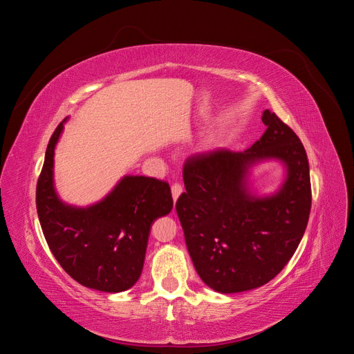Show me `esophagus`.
I'll return each instance as SVG.
<instances>
[{
  "label": "esophagus",
  "mask_w": 354,
  "mask_h": 354,
  "mask_svg": "<svg viewBox=\"0 0 354 354\" xmlns=\"http://www.w3.org/2000/svg\"><path fill=\"white\" fill-rule=\"evenodd\" d=\"M171 194H173V199L176 202L178 199V196L183 194V186L178 185V183H174L173 186H171Z\"/></svg>",
  "instance_id": "esophagus-1"
}]
</instances>
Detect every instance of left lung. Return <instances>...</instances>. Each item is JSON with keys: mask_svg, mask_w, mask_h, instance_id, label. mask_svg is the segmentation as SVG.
<instances>
[{"mask_svg": "<svg viewBox=\"0 0 354 354\" xmlns=\"http://www.w3.org/2000/svg\"><path fill=\"white\" fill-rule=\"evenodd\" d=\"M264 134L248 151L218 149L190 156L186 192L176 203L190 259L203 283L221 294L263 286L291 260L312 208L308 160L298 136L274 112H263ZM277 158L287 178L276 194L257 198L249 168Z\"/></svg>", "mask_w": 354, "mask_h": 354, "instance_id": "obj_1", "label": "left lung"}]
</instances>
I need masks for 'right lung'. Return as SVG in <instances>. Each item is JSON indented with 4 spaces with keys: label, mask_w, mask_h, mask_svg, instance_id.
Here are the masks:
<instances>
[{
    "label": "right lung",
    "mask_w": 354,
    "mask_h": 354,
    "mask_svg": "<svg viewBox=\"0 0 354 354\" xmlns=\"http://www.w3.org/2000/svg\"><path fill=\"white\" fill-rule=\"evenodd\" d=\"M65 121L50 138L37 183L42 233L72 279L97 291L122 292L142 274L152 223L173 209L169 185L153 177L125 176L91 207L62 202L53 181V165Z\"/></svg>",
    "instance_id": "1"
}]
</instances>
